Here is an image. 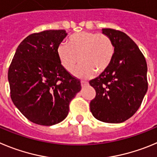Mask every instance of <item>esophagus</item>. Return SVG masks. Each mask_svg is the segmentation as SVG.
Listing matches in <instances>:
<instances>
[{"instance_id": "obj_1", "label": "esophagus", "mask_w": 157, "mask_h": 157, "mask_svg": "<svg viewBox=\"0 0 157 157\" xmlns=\"http://www.w3.org/2000/svg\"><path fill=\"white\" fill-rule=\"evenodd\" d=\"M80 83H81V86L83 87V86H85L87 85L88 83H87V81H86V80H82L81 81H80Z\"/></svg>"}]
</instances>
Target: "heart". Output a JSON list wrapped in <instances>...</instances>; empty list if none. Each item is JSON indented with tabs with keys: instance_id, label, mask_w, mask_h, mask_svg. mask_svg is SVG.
Here are the masks:
<instances>
[{
	"instance_id": "obj_1",
	"label": "heart",
	"mask_w": 157,
	"mask_h": 157,
	"mask_svg": "<svg viewBox=\"0 0 157 157\" xmlns=\"http://www.w3.org/2000/svg\"><path fill=\"white\" fill-rule=\"evenodd\" d=\"M57 55L63 68L69 72L81 62L73 74L87 77L93 72L99 74L109 67L115 55V45L112 38L105 33L81 31L70 35L67 44H59Z\"/></svg>"
}]
</instances>
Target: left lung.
Returning a JSON list of instances; mask_svg holds the SVG:
<instances>
[{"label": "left lung", "mask_w": 157, "mask_h": 157, "mask_svg": "<svg viewBox=\"0 0 157 157\" xmlns=\"http://www.w3.org/2000/svg\"><path fill=\"white\" fill-rule=\"evenodd\" d=\"M102 33L112 38L115 55L109 67L89 81L96 92L90 109L98 121L122 123L137 112L147 91V64L126 33L109 28L102 29Z\"/></svg>", "instance_id": "left-lung-1"}]
</instances>
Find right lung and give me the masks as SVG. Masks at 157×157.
Here are the masks:
<instances>
[{"label": "right lung", "instance_id": "obj_1", "mask_svg": "<svg viewBox=\"0 0 157 157\" xmlns=\"http://www.w3.org/2000/svg\"><path fill=\"white\" fill-rule=\"evenodd\" d=\"M64 29L29 35L16 49L8 69L14 105L34 124L52 126L67 117L70 103L80 91V80L65 70L57 48Z\"/></svg>", "mask_w": 157, "mask_h": 157}]
</instances>
